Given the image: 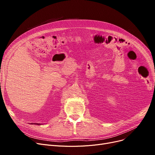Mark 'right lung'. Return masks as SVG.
<instances>
[{
  "mask_svg": "<svg viewBox=\"0 0 155 155\" xmlns=\"http://www.w3.org/2000/svg\"><path fill=\"white\" fill-rule=\"evenodd\" d=\"M34 124H38V125H39V124H38V123H37V124H36V123H34Z\"/></svg>",
  "mask_w": 155,
  "mask_h": 155,
  "instance_id": "obj_1",
  "label": "right lung"
}]
</instances>
